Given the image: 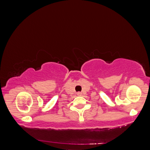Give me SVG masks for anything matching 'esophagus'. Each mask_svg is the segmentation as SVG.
Listing matches in <instances>:
<instances>
[{"label":"esophagus","mask_w":150,"mask_h":150,"mask_svg":"<svg viewBox=\"0 0 150 150\" xmlns=\"http://www.w3.org/2000/svg\"><path fill=\"white\" fill-rule=\"evenodd\" d=\"M77 94L78 96H81L82 93H81V92H77Z\"/></svg>","instance_id":"34e87169"}]
</instances>
